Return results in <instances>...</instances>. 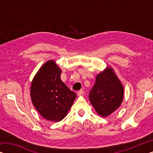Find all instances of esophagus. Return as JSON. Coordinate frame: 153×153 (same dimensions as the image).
I'll return each instance as SVG.
<instances>
[{"instance_id":"obj_1","label":"esophagus","mask_w":153,"mask_h":153,"mask_svg":"<svg viewBox=\"0 0 153 153\" xmlns=\"http://www.w3.org/2000/svg\"><path fill=\"white\" fill-rule=\"evenodd\" d=\"M84 91H83V90H80V91H77V95H83V94H84Z\"/></svg>"}]
</instances>
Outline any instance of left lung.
Instances as JSON below:
<instances>
[{"instance_id":"left-lung-1","label":"left lung","mask_w":153,"mask_h":153,"mask_svg":"<svg viewBox=\"0 0 153 153\" xmlns=\"http://www.w3.org/2000/svg\"><path fill=\"white\" fill-rule=\"evenodd\" d=\"M124 88L111 68H107L96 77L89 93V100L102 117L114 112L123 102Z\"/></svg>"}]
</instances>
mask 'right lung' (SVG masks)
Listing matches in <instances>:
<instances>
[{
	"mask_svg": "<svg viewBox=\"0 0 153 153\" xmlns=\"http://www.w3.org/2000/svg\"><path fill=\"white\" fill-rule=\"evenodd\" d=\"M61 70L53 60L42 66L31 83L33 105L43 118L58 122L66 116L76 95L60 79Z\"/></svg>",
	"mask_w": 153,
	"mask_h": 153,
	"instance_id": "add662e5",
	"label": "right lung"
}]
</instances>
